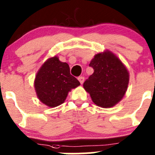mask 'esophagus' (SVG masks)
I'll list each match as a JSON object with an SVG mask.
<instances>
[{
    "label": "esophagus",
    "mask_w": 155,
    "mask_h": 155,
    "mask_svg": "<svg viewBox=\"0 0 155 155\" xmlns=\"http://www.w3.org/2000/svg\"><path fill=\"white\" fill-rule=\"evenodd\" d=\"M78 80L79 81V82H80L81 84H83L84 81H85V78H84L83 76H79V77L78 78Z\"/></svg>",
    "instance_id": "34e87169"
}]
</instances>
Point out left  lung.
Wrapping results in <instances>:
<instances>
[{
	"label": "left lung",
	"mask_w": 155,
	"mask_h": 155,
	"mask_svg": "<svg viewBox=\"0 0 155 155\" xmlns=\"http://www.w3.org/2000/svg\"><path fill=\"white\" fill-rule=\"evenodd\" d=\"M93 74L83 84L94 104L111 108L122 100L127 90L130 75L119 58L109 50L99 52L91 61Z\"/></svg>",
	"instance_id": "8db88e82"
}]
</instances>
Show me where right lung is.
<instances>
[{
	"instance_id": "obj_1",
	"label": "right lung",
	"mask_w": 155,
	"mask_h": 155,
	"mask_svg": "<svg viewBox=\"0 0 155 155\" xmlns=\"http://www.w3.org/2000/svg\"><path fill=\"white\" fill-rule=\"evenodd\" d=\"M34 85L38 99L54 108L63 104L69 92L80 85V82L70 74L68 64L54 56L48 58L38 70Z\"/></svg>"
}]
</instances>
